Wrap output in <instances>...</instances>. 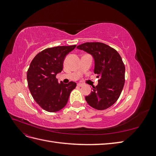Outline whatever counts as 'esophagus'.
Instances as JSON below:
<instances>
[{
    "label": "esophagus",
    "mask_w": 156,
    "mask_h": 156,
    "mask_svg": "<svg viewBox=\"0 0 156 156\" xmlns=\"http://www.w3.org/2000/svg\"><path fill=\"white\" fill-rule=\"evenodd\" d=\"M77 85H78L79 87H83V86H84V84H82V83H77Z\"/></svg>",
    "instance_id": "34e87169"
}]
</instances>
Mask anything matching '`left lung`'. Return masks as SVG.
<instances>
[{
    "label": "left lung",
    "instance_id": "1",
    "mask_svg": "<svg viewBox=\"0 0 156 156\" xmlns=\"http://www.w3.org/2000/svg\"><path fill=\"white\" fill-rule=\"evenodd\" d=\"M77 48L93 56L94 72L100 77L85 100L97 110L106 109L118 100L124 85L125 66L121 56L115 49L101 42H87Z\"/></svg>",
    "mask_w": 156,
    "mask_h": 156
}]
</instances>
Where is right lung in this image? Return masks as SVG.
<instances>
[{
	"label": "right lung",
	"mask_w": 156,
	"mask_h": 156,
	"mask_svg": "<svg viewBox=\"0 0 156 156\" xmlns=\"http://www.w3.org/2000/svg\"><path fill=\"white\" fill-rule=\"evenodd\" d=\"M75 47L45 49L37 54L30 64L27 74L29 90L36 102L46 111L54 112L63 108L71 92L76 87V83H58L56 78V74L62 72L66 56Z\"/></svg>",
	"instance_id": "obj_1"
}]
</instances>
